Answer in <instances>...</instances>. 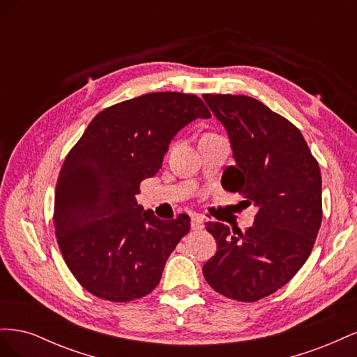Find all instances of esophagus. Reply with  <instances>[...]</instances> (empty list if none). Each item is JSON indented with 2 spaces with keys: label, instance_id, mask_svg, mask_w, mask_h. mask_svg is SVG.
Masks as SVG:
<instances>
[{
  "label": "esophagus",
  "instance_id": "1",
  "mask_svg": "<svg viewBox=\"0 0 357 357\" xmlns=\"http://www.w3.org/2000/svg\"><path fill=\"white\" fill-rule=\"evenodd\" d=\"M190 226H192L193 231H201V229H204V220L197 215V218H192Z\"/></svg>",
  "mask_w": 357,
  "mask_h": 357
}]
</instances>
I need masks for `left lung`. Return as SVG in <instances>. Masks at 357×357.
I'll return each mask as SVG.
<instances>
[{
  "label": "left lung",
  "mask_w": 357,
  "mask_h": 357,
  "mask_svg": "<svg viewBox=\"0 0 357 357\" xmlns=\"http://www.w3.org/2000/svg\"><path fill=\"white\" fill-rule=\"evenodd\" d=\"M204 100L228 131L235 158L222 186L257 213L244 232L205 225L218 252L202 273L220 295L255 302L290 282L312 250L323 214L320 168L299 129L261 101L231 93Z\"/></svg>",
  "instance_id": "1"
}]
</instances>
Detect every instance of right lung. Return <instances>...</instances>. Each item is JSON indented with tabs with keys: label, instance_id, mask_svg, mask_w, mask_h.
Listing matches in <instances>:
<instances>
[{
	"label": "right lung",
	"instance_id": "obj_1",
	"mask_svg": "<svg viewBox=\"0 0 357 357\" xmlns=\"http://www.w3.org/2000/svg\"><path fill=\"white\" fill-rule=\"evenodd\" d=\"M211 114L197 95L152 92L96 114L61 168L53 225L59 250L89 294L112 302L149 295L190 229L188 214L160 220L137 204L181 128Z\"/></svg>",
	"mask_w": 357,
	"mask_h": 357
}]
</instances>
